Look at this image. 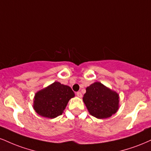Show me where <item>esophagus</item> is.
<instances>
[{
	"label": "esophagus",
	"mask_w": 151,
	"mask_h": 151,
	"mask_svg": "<svg viewBox=\"0 0 151 151\" xmlns=\"http://www.w3.org/2000/svg\"><path fill=\"white\" fill-rule=\"evenodd\" d=\"M77 96L79 98H81V97H82V94H81V92H77Z\"/></svg>",
	"instance_id": "esophagus-1"
}]
</instances>
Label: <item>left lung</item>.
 <instances>
[{
    "label": "left lung",
    "mask_w": 151,
    "mask_h": 151,
    "mask_svg": "<svg viewBox=\"0 0 151 151\" xmlns=\"http://www.w3.org/2000/svg\"><path fill=\"white\" fill-rule=\"evenodd\" d=\"M83 101L89 113L98 119L111 117L119 109V97L117 92L101 82H94L86 88Z\"/></svg>",
    "instance_id": "1"
}]
</instances>
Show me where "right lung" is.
<instances>
[{
	"label": "right lung",
	"instance_id": "obj_1",
	"mask_svg": "<svg viewBox=\"0 0 151 151\" xmlns=\"http://www.w3.org/2000/svg\"><path fill=\"white\" fill-rule=\"evenodd\" d=\"M73 97L74 93L70 86L55 81L35 94L33 108L39 115L53 119L63 114Z\"/></svg>",
	"mask_w": 151,
	"mask_h": 151
}]
</instances>
